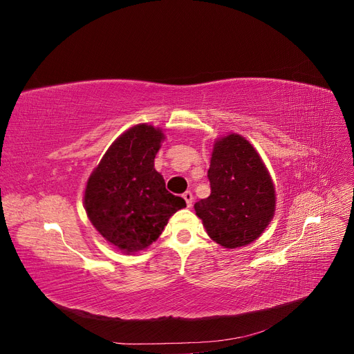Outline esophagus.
<instances>
[{
  "label": "esophagus",
  "instance_id": "obj_1",
  "mask_svg": "<svg viewBox=\"0 0 354 354\" xmlns=\"http://www.w3.org/2000/svg\"><path fill=\"white\" fill-rule=\"evenodd\" d=\"M183 199L186 201L187 207H192V203H194V194H192V192H185Z\"/></svg>",
  "mask_w": 354,
  "mask_h": 354
}]
</instances>
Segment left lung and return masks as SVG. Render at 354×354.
Returning <instances> with one entry per match:
<instances>
[{
  "instance_id": "obj_1",
  "label": "left lung",
  "mask_w": 354,
  "mask_h": 354,
  "mask_svg": "<svg viewBox=\"0 0 354 354\" xmlns=\"http://www.w3.org/2000/svg\"><path fill=\"white\" fill-rule=\"evenodd\" d=\"M208 180L211 195L195 203L208 236L230 250L260 238L273 218L276 195L252 145L239 134L216 140Z\"/></svg>"
}]
</instances>
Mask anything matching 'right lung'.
Listing matches in <instances>:
<instances>
[{
  "mask_svg": "<svg viewBox=\"0 0 354 354\" xmlns=\"http://www.w3.org/2000/svg\"><path fill=\"white\" fill-rule=\"evenodd\" d=\"M164 133L138 124L121 134L102 158L85 187L87 216L102 236L124 252H137L155 242L183 198L165 189L153 160Z\"/></svg>",
  "mask_w": 354,
  "mask_h": 354,
  "instance_id": "obj_1",
  "label": "right lung"
}]
</instances>
